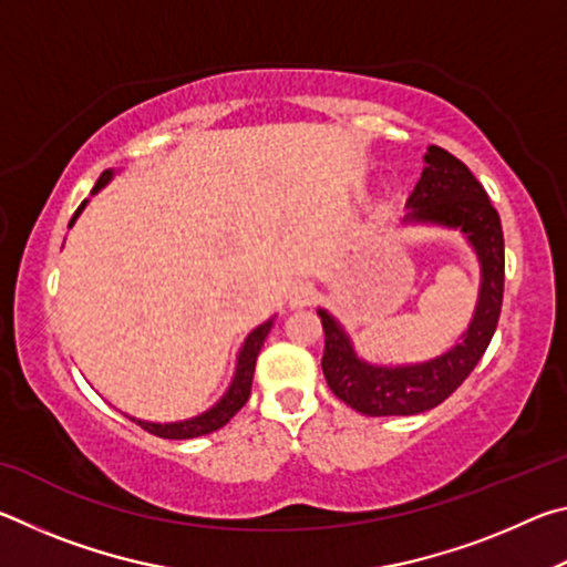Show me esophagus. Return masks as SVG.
I'll return each mask as SVG.
<instances>
[{
  "instance_id": "esophagus-1",
  "label": "esophagus",
  "mask_w": 567,
  "mask_h": 567,
  "mask_svg": "<svg viewBox=\"0 0 567 567\" xmlns=\"http://www.w3.org/2000/svg\"><path fill=\"white\" fill-rule=\"evenodd\" d=\"M315 297H318V290H315V285L310 280H300L290 287V305L292 307L312 305Z\"/></svg>"
}]
</instances>
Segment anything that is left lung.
Masks as SVG:
<instances>
[{"instance_id":"8db88e82","label":"left lung","mask_w":567,"mask_h":567,"mask_svg":"<svg viewBox=\"0 0 567 567\" xmlns=\"http://www.w3.org/2000/svg\"><path fill=\"white\" fill-rule=\"evenodd\" d=\"M402 223L460 229L480 262L477 305L463 338L435 360L372 364L352 348L350 334L328 310H318L324 330L322 372L344 405L370 417L417 415L433 410L463 385L491 344L503 307L505 239L497 209L483 185L447 150L430 145L425 167L408 199Z\"/></svg>"}]
</instances>
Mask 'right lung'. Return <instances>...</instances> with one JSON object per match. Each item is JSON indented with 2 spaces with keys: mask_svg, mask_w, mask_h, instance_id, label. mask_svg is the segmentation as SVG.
I'll return each mask as SVG.
<instances>
[{
  "mask_svg": "<svg viewBox=\"0 0 567 567\" xmlns=\"http://www.w3.org/2000/svg\"><path fill=\"white\" fill-rule=\"evenodd\" d=\"M114 177V172L107 169L102 172V177L97 179V185L92 187V195H97V192L107 185V182ZM84 205H87V199L76 207V213L72 215L70 219V227L74 225V219L82 215ZM272 320L270 318L267 322H262L260 328H255L252 332L247 334V340L243 344V350H239L237 354V368H235V378L233 382H229V388L223 398H219V402H215L213 408L205 410L203 415L197 417H189V420H179V422H147V420H137V417H130L137 422L140 427H145L147 433L157 435V437H165V440H189V437H199V435H207V433H215V430H219L223 425H227L229 420H233L239 408L245 405L247 398H249V390H252V375H255V362H257V354H260L262 344H265V338L270 334L272 330Z\"/></svg>",
  "mask_w": 567,
  "mask_h": 567,
  "instance_id": "add662e5",
  "label": "right lung"
}]
</instances>
